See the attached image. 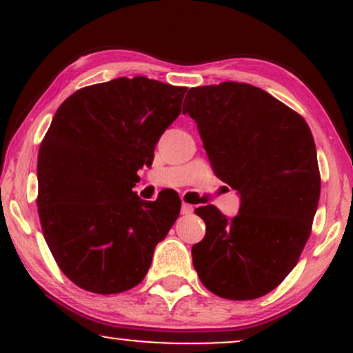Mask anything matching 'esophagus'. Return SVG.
<instances>
[{"label": "esophagus", "instance_id": "1", "mask_svg": "<svg viewBox=\"0 0 353 353\" xmlns=\"http://www.w3.org/2000/svg\"><path fill=\"white\" fill-rule=\"evenodd\" d=\"M192 210H194V208L190 204H182V208H181V214L182 216H189V214H192Z\"/></svg>", "mask_w": 353, "mask_h": 353}]
</instances>
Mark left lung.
Returning <instances> with one entry per match:
<instances>
[{
  "instance_id": "8db88e82",
  "label": "left lung",
  "mask_w": 353,
  "mask_h": 353,
  "mask_svg": "<svg viewBox=\"0 0 353 353\" xmlns=\"http://www.w3.org/2000/svg\"><path fill=\"white\" fill-rule=\"evenodd\" d=\"M184 104L216 176L241 197L236 217L210 204L196 209L205 236L192 245L194 269L219 297H262L310 236L320 197L314 137L303 117L250 84L192 88Z\"/></svg>"
}]
</instances>
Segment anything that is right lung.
I'll return each instance as SVG.
<instances>
[{"instance_id":"right-lung-1","label":"right lung","mask_w":353,"mask_h":353,"mask_svg":"<svg viewBox=\"0 0 353 353\" xmlns=\"http://www.w3.org/2000/svg\"><path fill=\"white\" fill-rule=\"evenodd\" d=\"M185 91L117 78L76 91L52 117L38 154V212L52 257L81 289L106 295L137 285L179 217V199L148 202L132 188Z\"/></svg>"}]
</instances>
